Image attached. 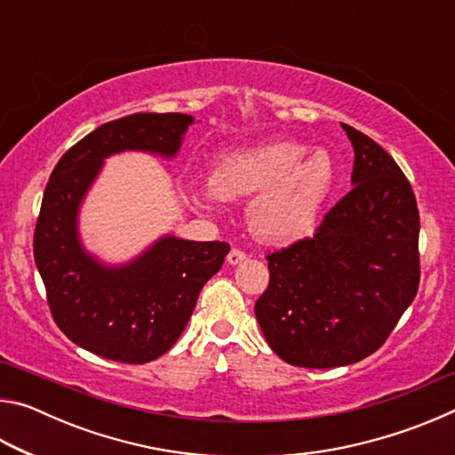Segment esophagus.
<instances>
[{
	"label": "esophagus",
	"instance_id": "esophagus-1",
	"mask_svg": "<svg viewBox=\"0 0 455 455\" xmlns=\"http://www.w3.org/2000/svg\"><path fill=\"white\" fill-rule=\"evenodd\" d=\"M246 259V255H244V252L243 251H238V249H233V251H230L228 252V257H227V263L228 265H238V263H243V260Z\"/></svg>",
	"mask_w": 455,
	"mask_h": 455
}]
</instances>
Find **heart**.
I'll return each instance as SVG.
<instances>
[{"label":"heart","mask_w":455,"mask_h":455,"mask_svg":"<svg viewBox=\"0 0 455 455\" xmlns=\"http://www.w3.org/2000/svg\"><path fill=\"white\" fill-rule=\"evenodd\" d=\"M335 176L327 150L276 140L228 154L214 168L212 180L192 187L190 195L206 211H214L225 198L252 195L246 206L252 233L260 241L287 244L317 228Z\"/></svg>","instance_id":"1"}]
</instances>
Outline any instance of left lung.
I'll return each instance as SVG.
<instances>
[{"instance_id":"obj_1","label":"left lung","mask_w":455,"mask_h":455,"mask_svg":"<svg viewBox=\"0 0 455 455\" xmlns=\"http://www.w3.org/2000/svg\"><path fill=\"white\" fill-rule=\"evenodd\" d=\"M355 152L351 190L311 238L268 255L255 315L271 349L297 367L351 365L383 345L419 284L411 184L371 138L341 124Z\"/></svg>"}]
</instances>
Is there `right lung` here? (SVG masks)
<instances>
[{
    "instance_id": "1",
    "label": "right lung",
    "mask_w": 455,
    "mask_h": 455,
    "mask_svg": "<svg viewBox=\"0 0 455 455\" xmlns=\"http://www.w3.org/2000/svg\"><path fill=\"white\" fill-rule=\"evenodd\" d=\"M188 114L136 112L108 122L72 146L53 168L34 235V259L53 321L68 339L100 357L148 363L172 347L204 283L220 271L228 244L163 235L124 263L86 249L80 212L106 158L180 152Z\"/></svg>"
}]
</instances>
